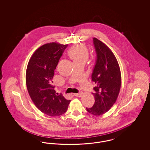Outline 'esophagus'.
I'll return each instance as SVG.
<instances>
[{"label":"esophagus","instance_id":"1","mask_svg":"<svg viewBox=\"0 0 150 150\" xmlns=\"http://www.w3.org/2000/svg\"><path fill=\"white\" fill-rule=\"evenodd\" d=\"M83 94V93L82 92H80L79 93H75L74 95L76 97H81V96H82Z\"/></svg>","mask_w":150,"mask_h":150}]
</instances>
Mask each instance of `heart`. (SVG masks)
Here are the masks:
<instances>
[{"instance_id":"b5f03b06","label":"heart","mask_w":150,"mask_h":150,"mask_svg":"<svg viewBox=\"0 0 150 150\" xmlns=\"http://www.w3.org/2000/svg\"><path fill=\"white\" fill-rule=\"evenodd\" d=\"M68 54L73 62L83 61L86 62L89 57V51L87 47L84 44H79L71 48Z\"/></svg>"}]
</instances>
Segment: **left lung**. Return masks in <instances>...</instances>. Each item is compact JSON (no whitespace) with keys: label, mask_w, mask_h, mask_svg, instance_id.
Segmentation results:
<instances>
[{"label":"left lung","mask_w":150,"mask_h":150,"mask_svg":"<svg viewBox=\"0 0 150 150\" xmlns=\"http://www.w3.org/2000/svg\"><path fill=\"white\" fill-rule=\"evenodd\" d=\"M97 59L92 75L96 84L92 93L95 102L91 108H86L91 114L100 116L107 112L114 105L121 87L120 67L114 53L107 45L93 38Z\"/></svg>","instance_id":"left-lung-1"}]
</instances>
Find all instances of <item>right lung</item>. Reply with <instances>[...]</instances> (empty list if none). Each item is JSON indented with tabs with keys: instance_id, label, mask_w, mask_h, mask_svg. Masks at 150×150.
<instances>
[{
	"instance_id": "1",
	"label": "right lung",
	"mask_w": 150,
	"mask_h": 150,
	"mask_svg": "<svg viewBox=\"0 0 150 150\" xmlns=\"http://www.w3.org/2000/svg\"><path fill=\"white\" fill-rule=\"evenodd\" d=\"M67 44L47 43L39 47L29 60L26 83L31 99L40 111L50 116L65 113L70 100L56 93L52 79L54 70Z\"/></svg>"
}]
</instances>
